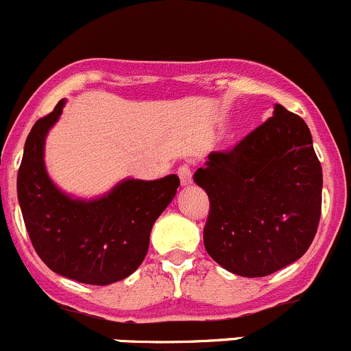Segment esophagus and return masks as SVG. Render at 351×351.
Returning <instances> with one entry per match:
<instances>
[{
	"instance_id": "obj_1",
	"label": "esophagus",
	"mask_w": 351,
	"mask_h": 351,
	"mask_svg": "<svg viewBox=\"0 0 351 351\" xmlns=\"http://www.w3.org/2000/svg\"><path fill=\"white\" fill-rule=\"evenodd\" d=\"M178 176H180V183H182L183 189H185V186H189L192 183V171H191V168H189V166H180Z\"/></svg>"
}]
</instances>
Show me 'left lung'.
Wrapping results in <instances>:
<instances>
[{
    "label": "left lung",
    "instance_id": "8db88e82",
    "mask_svg": "<svg viewBox=\"0 0 351 351\" xmlns=\"http://www.w3.org/2000/svg\"><path fill=\"white\" fill-rule=\"evenodd\" d=\"M211 208L204 247L225 270L265 277L300 260L317 234L322 166L312 133L275 104L274 116L194 175Z\"/></svg>",
    "mask_w": 351,
    "mask_h": 351
}]
</instances>
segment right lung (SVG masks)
Here are the masks:
<instances>
[{
  "instance_id": "add662e5",
  "label": "right lung",
  "mask_w": 351,
  "mask_h": 351,
  "mask_svg": "<svg viewBox=\"0 0 351 351\" xmlns=\"http://www.w3.org/2000/svg\"><path fill=\"white\" fill-rule=\"evenodd\" d=\"M65 107L62 98L36 121L17 176L24 223L38 256L55 274L91 286L126 279L149 251L150 230L176 195L180 178H124L95 199L58 189L45 165V143Z\"/></svg>"
}]
</instances>
